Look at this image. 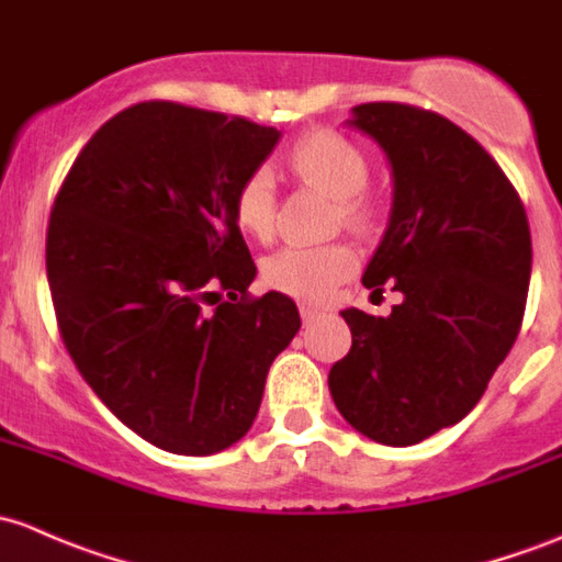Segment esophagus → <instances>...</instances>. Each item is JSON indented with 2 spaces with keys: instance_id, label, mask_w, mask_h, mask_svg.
<instances>
[{
  "instance_id": "1",
  "label": "esophagus",
  "mask_w": 562,
  "mask_h": 562,
  "mask_svg": "<svg viewBox=\"0 0 562 562\" xmlns=\"http://www.w3.org/2000/svg\"><path fill=\"white\" fill-rule=\"evenodd\" d=\"M300 316H303V324H311V322L319 319V308H316V305L303 303L300 305Z\"/></svg>"
}]
</instances>
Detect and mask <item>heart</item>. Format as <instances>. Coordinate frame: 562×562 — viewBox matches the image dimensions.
<instances>
[{
	"label": "heart",
	"mask_w": 562,
	"mask_h": 562,
	"mask_svg": "<svg viewBox=\"0 0 562 562\" xmlns=\"http://www.w3.org/2000/svg\"><path fill=\"white\" fill-rule=\"evenodd\" d=\"M286 161L294 176L338 200L344 224L355 229L366 227L370 205L362 196V189L368 187L370 167L366 154L355 143L338 132L316 130L294 143ZM233 211L238 227L251 238L265 240L273 235L276 200L273 178L268 170H254L243 178L235 192ZM357 265H360L357 251L344 240L322 243V246H283L262 262V279L276 292L308 303H324L333 297L340 283L355 276Z\"/></svg>",
	"instance_id": "obj_1"
}]
</instances>
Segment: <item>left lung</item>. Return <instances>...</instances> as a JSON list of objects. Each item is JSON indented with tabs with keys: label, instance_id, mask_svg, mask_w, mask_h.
<instances>
[{
	"label": "left lung",
	"instance_id": "1",
	"mask_svg": "<svg viewBox=\"0 0 562 562\" xmlns=\"http://www.w3.org/2000/svg\"><path fill=\"white\" fill-rule=\"evenodd\" d=\"M349 126L392 167V213L362 283L395 281L390 316L340 311L351 349L329 395L370 441L411 447L457 425L517 340L530 286L522 200L468 132L432 110L366 102Z\"/></svg>",
	"mask_w": 562,
	"mask_h": 562
}]
</instances>
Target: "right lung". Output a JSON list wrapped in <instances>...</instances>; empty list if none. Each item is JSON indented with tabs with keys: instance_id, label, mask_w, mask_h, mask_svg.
Instances as JSON below:
<instances>
[{
	"instance_id": "add662e5",
	"label": "right lung",
	"mask_w": 562,
	"mask_h": 562,
	"mask_svg": "<svg viewBox=\"0 0 562 562\" xmlns=\"http://www.w3.org/2000/svg\"><path fill=\"white\" fill-rule=\"evenodd\" d=\"M279 137L240 115L140 102L94 132L56 194L45 270L61 340L97 397L165 452L240 441L300 329L286 294H248L257 265L233 211Z\"/></svg>"
}]
</instances>
